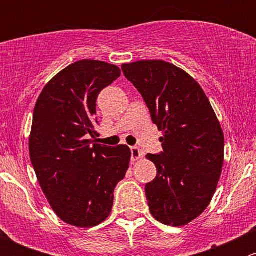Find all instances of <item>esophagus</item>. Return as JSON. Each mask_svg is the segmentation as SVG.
<instances>
[{
    "instance_id": "34e87169",
    "label": "esophagus",
    "mask_w": 256,
    "mask_h": 256,
    "mask_svg": "<svg viewBox=\"0 0 256 256\" xmlns=\"http://www.w3.org/2000/svg\"><path fill=\"white\" fill-rule=\"evenodd\" d=\"M144 152L141 151L138 146L131 147V160H132V161H138V160H140Z\"/></svg>"
}]
</instances>
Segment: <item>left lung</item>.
Here are the masks:
<instances>
[{"label": "left lung", "mask_w": 256, "mask_h": 256, "mask_svg": "<svg viewBox=\"0 0 256 256\" xmlns=\"http://www.w3.org/2000/svg\"><path fill=\"white\" fill-rule=\"evenodd\" d=\"M124 76L142 95L164 151L148 154L157 176L146 183L152 216L166 226H186L206 210L220 178L224 135L200 85L164 60L122 64Z\"/></svg>", "instance_id": "8db88e82"}]
</instances>
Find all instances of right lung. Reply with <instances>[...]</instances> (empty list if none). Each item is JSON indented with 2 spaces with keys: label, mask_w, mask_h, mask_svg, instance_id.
Instances as JSON below:
<instances>
[{
  "label": "right lung",
  "mask_w": 256,
  "mask_h": 256,
  "mask_svg": "<svg viewBox=\"0 0 256 256\" xmlns=\"http://www.w3.org/2000/svg\"><path fill=\"white\" fill-rule=\"evenodd\" d=\"M114 64L82 59L59 72L33 112L30 156L43 193L66 223L89 228L109 216L131 151L95 144L96 99L120 76Z\"/></svg>",
  "instance_id": "add662e5"
}]
</instances>
